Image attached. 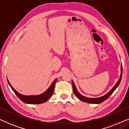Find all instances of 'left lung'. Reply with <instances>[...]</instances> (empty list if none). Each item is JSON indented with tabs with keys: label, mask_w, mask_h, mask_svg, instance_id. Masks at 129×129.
Returning <instances> with one entry per match:
<instances>
[{
	"label": "left lung",
	"mask_w": 129,
	"mask_h": 129,
	"mask_svg": "<svg viewBox=\"0 0 129 129\" xmlns=\"http://www.w3.org/2000/svg\"><path fill=\"white\" fill-rule=\"evenodd\" d=\"M122 73H123V66L122 64L121 65V75H120V77L118 80V82H117V83L115 84V86H114L112 88V89L109 91L108 93H107L105 95V96L101 97V98H86V97H84L82 95H81L80 93H79L78 91H77L76 87L75 84L74 83L73 81H72V85H73V92L75 93V94L77 96V98L79 99V100H80L81 101L84 102H86V103H93V104H98V103H100L102 102H103L107 99V98H109V96H110L114 92V91L115 90L116 88L118 87V86L119 85L120 83L121 82V77H122Z\"/></svg>",
	"instance_id": "left-lung-1"
}]
</instances>
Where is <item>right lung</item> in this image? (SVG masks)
<instances>
[{"instance_id":"add662e5","label":"right lung","mask_w":129,"mask_h":129,"mask_svg":"<svg viewBox=\"0 0 129 129\" xmlns=\"http://www.w3.org/2000/svg\"><path fill=\"white\" fill-rule=\"evenodd\" d=\"M56 80H57V79H55L54 80V82L52 83L51 86L45 92H44L43 93H42V94L40 95H38V96H24V95L21 94L13 89V87L11 86V84H10L8 80V82L9 84V86H10V87H11V89L13 90L14 93L16 94V95L22 102H23L24 103L28 104H40L47 102L50 98V97L52 96L54 91V86H55Z\"/></svg>"}]
</instances>
